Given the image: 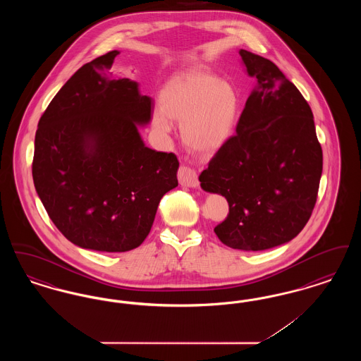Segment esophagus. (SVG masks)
I'll use <instances>...</instances> for the list:
<instances>
[{
	"instance_id": "esophagus-1",
	"label": "esophagus",
	"mask_w": 361,
	"mask_h": 361,
	"mask_svg": "<svg viewBox=\"0 0 361 361\" xmlns=\"http://www.w3.org/2000/svg\"><path fill=\"white\" fill-rule=\"evenodd\" d=\"M177 177H178V181L183 187H188V188H196L199 185V180H197V174L196 172L189 168L187 165H181L178 168V172H177Z\"/></svg>"
}]
</instances>
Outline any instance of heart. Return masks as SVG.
<instances>
[{
	"mask_svg": "<svg viewBox=\"0 0 361 361\" xmlns=\"http://www.w3.org/2000/svg\"><path fill=\"white\" fill-rule=\"evenodd\" d=\"M161 106L153 114L158 131L168 134L172 119L183 121L184 142L193 150L212 152L233 134L240 116L237 89L206 73L173 80L161 94Z\"/></svg>",
	"mask_w": 361,
	"mask_h": 361,
	"instance_id": "heart-1",
	"label": "heart"
}]
</instances>
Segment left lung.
I'll return each mask as SVG.
<instances>
[{"instance_id":"8db88e82","label":"left lung","mask_w":361,"mask_h":361,"mask_svg":"<svg viewBox=\"0 0 361 361\" xmlns=\"http://www.w3.org/2000/svg\"><path fill=\"white\" fill-rule=\"evenodd\" d=\"M257 87L235 134L211 158L199 180L219 193L228 214L214 231L224 245L265 250L295 238L309 222L322 174V147L309 104L274 62L240 50Z\"/></svg>"}]
</instances>
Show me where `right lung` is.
Masks as SVG:
<instances>
[{"label": "right lung", "instance_id": "add662e5", "mask_svg": "<svg viewBox=\"0 0 361 361\" xmlns=\"http://www.w3.org/2000/svg\"><path fill=\"white\" fill-rule=\"evenodd\" d=\"M119 51L77 70L42 115L35 188L52 224L74 245L118 253L149 235L162 196L178 185V159L145 146L137 124L153 100L130 78H112Z\"/></svg>", "mask_w": 361, "mask_h": 361}]
</instances>
